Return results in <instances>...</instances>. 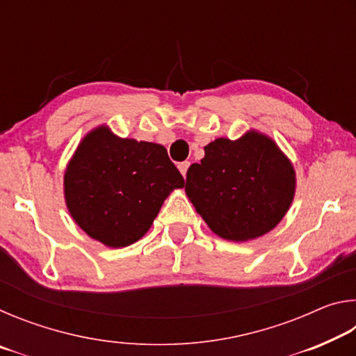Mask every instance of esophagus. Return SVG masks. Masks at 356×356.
<instances>
[{
	"label": "esophagus",
	"instance_id": "34e87169",
	"mask_svg": "<svg viewBox=\"0 0 356 356\" xmlns=\"http://www.w3.org/2000/svg\"><path fill=\"white\" fill-rule=\"evenodd\" d=\"M188 166H190V161H182V163H179V165H177L179 171L182 172V176H184V177L186 176V171H188Z\"/></svg>",
	"mask_w": 356,
	"mask_h": 356
}]
</instances>
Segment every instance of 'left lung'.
Listing matches in <instances>:
<instances>
[{"label":"left lung","mask_w":356,"mask_h":356,"mask_svg":"<svg viewBox=\"0 0 356 356\" xmlns=\"http://www.w3.org/2000/svg\"><path fill=\"white\" fill-rule=\"evenodd\" d=\"M184 184L186 196L221 238L246 242L278 225L295 195L291 160L272 138L250 130L236 141L207 144Z\"/></svg>","instance_id":"obj_1"}]
</instances>
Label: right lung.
Here are the masks:
<instances>
[{"instance_id":"1","label":"right lung","mask_w":356,"mask_h":356,"mask_svg":"<svg viewBox=\"0 0 356 356\" xmlns=\"http://www.w3.org/2000/svg\"><path fill=\"white\" fill-rule=\"evenodd\" d=\"M184 177L161 144L119 138L100 125L83 138L64 174L72 218L111 248L140 240Z\"/></svg>"}]
</instances>
